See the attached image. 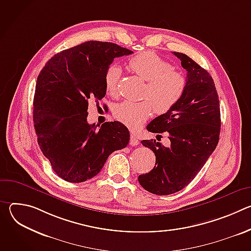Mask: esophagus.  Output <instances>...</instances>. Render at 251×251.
Masks as SVG:
<instances>
[{
	"instance_id": "34e87169",
	"label": "esophagus",
	"mask_w": 251,
	"mask_h": 251,
	"mask_svg": "<svg viewBox=\"0 0 251 251\" xmlns=\"http://www.w3.org/2000/svg\"><path fill=\"white\" fill-rule=\"evenodd\" d=\"M138 144H139L138 138L136 137L135 134H131V136H130V145H132V146H137Z\"/></svg>"
}]
</instances>
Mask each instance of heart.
Instances as JSON below:
<instances>
[{
  "mask_svg": "<svg viewBox=\"0 0 251 251\" xmlns=\"http://www.w3.org/2000/svg\"><path fill=\"white\" fill-rule=\"evenodd\" d=\"M128 68L146 81L142 98L145 100L123 101L113 109L114 117L131 129H138L153 113L170 111L184 94L186 79L178 71L152 51L141 52L128 60ZM121 69L117 65L107 68L104 75L105 89L109 95H118Z\"/></svg>",
  "mask_w": 251,
  "mask_h": 251,
  "instance_id": "b5f03b06",
  "label": "heart"
}]
</instances>
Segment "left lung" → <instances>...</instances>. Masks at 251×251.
<instances>
[{"instance_id": "8db88e82", "label": "left lung", "mask_w": 251, "mask_h": 251, "mask_svg": "<svg viewBox=\"0 0 251 251\" xmlns=\"http://www.w3.org/2000/svg\"><path fill=\"white\" fill-rule=\"evenodd\" d=\"M187 70L186 88L173 108L152 120L147 130L167 132L170 146L156 140H143L142 145L156 156L154 169L138 176L146 191L167 196L183 190L203 167L217 148L221 132V110L212 77L187 54L173 52Z\"/></svg>"}]
</instances>
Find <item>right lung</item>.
I'll return each mask as SVG.
<instances>
[{
	"instance_id": "obj_1",
	"label": "right lung",
	"mask_w": 251,
	"mask_h": 251,
	"mask_svg": "<svg viewBox=\"0 0 251 251\" xmlns=\"http://www.w3.org/2000/svg\"><path fill=\"white\" fill-rule=\"evenodd\" d=\"M133 53L112 43L89 41L52 56L40 73L33 97V123L43 154L66 182L96 176L107 158L125 148L130 133L121 122L88 124L91 100H101L104 75L115 57Z\"/></svg>"
}]
</instances>
